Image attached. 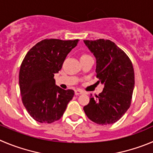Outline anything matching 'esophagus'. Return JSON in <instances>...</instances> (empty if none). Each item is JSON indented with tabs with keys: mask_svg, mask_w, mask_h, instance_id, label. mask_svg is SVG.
I'll list each match as a JSON object with an SVG mask.
<instances>
[{
	"mask_svg": "<svg viewBox=\"0 0 153 153\" xmlns=\"http://www.w3.org/2000/svg\"><path fill=\"white\" fill-rule=\"evenodd\" d=\"M75 95H80V94H84V91L81 89H77L75 91Z\"/></svg>",
	"mask_w": 153,
	"mask_h": 153,
	"instance_id": "34e87169",
	"label": "esophagus"
}]
</instances>
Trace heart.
I'll list each match as a JSON object with an SVG mask.
<instances>
[{"label":"heart","mask_w":153,"mask_h":153,"mask_svg":"<svg viewBox=\"0 0 153 153\" xmlns=\"http://www.w3.org/2000/svg\"><path fill=\"white\" fill-rule=\"evenodd\" d=\"M88 56V55H87V54H84V55L81 56V57H82V56Z\"/></svg>","instance_id":"obj_1"}]
</instances>
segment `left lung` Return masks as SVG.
<instances>
[{
  "label": "left lung",
  "instance_id": "8db88e82",
  "mask_svg": "<svg viewBox=\"0 0 153 153\" xmlns=\"http://www.w3.org/2000/svg\"><path fill=\"white\" fill-rule=\"evenodd\" d=\"M97 59L96 72L104 85L99 95L90 99L84 111L98 125H111L129 109L134 88V71L129 57L109 40L84 41Z\"/></svg>",
  "mask_w": 153,
  "mask_h": 153
}]
</instances>
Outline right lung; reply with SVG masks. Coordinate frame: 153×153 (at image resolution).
Returning <instances> with one entry per match:
<instances>
[{
    "mask_svg": "<svg viewBox=\"0 0 153 153\" xmlns=\"http://www.w3.org/2000/svg\"><path fill=\"white\" fill-rule=\"evenodd\" d=\"M78 41L44 39L25 55L19 70V83L22 103L37 122L51 124L60 119L73 98V90L56 86L53 77Z\"/></svg>",
    "mask_w": 153,
    "mask_h": 153,
    "instance_id": "add662e5",
    "label": "right lung"
}]
</instances>
